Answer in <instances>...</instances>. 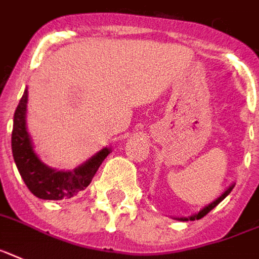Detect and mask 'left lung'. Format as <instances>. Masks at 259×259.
Here are the masks:
<instances>
[{"label": "left lung", "instance_id": "left-lung-1", "mask_svg": "<svg viewBox=\"0 0 259 259\" xmlns=\"http://www.w3.org/2000/svg\"><path fill=\"white\" fill-rule=\"evenodd\" d=\"M233 188H234V185H232V187H229V189H228V191L224 192V194H221V196H220V197L217 198L215 201H213V202H211V204H209L208 206H205V208L202 209V210L198 211L197 214H194V215H192V217H189V220H191V221H194V220H200V219H202L204 215L208 214V213L211 210V209H214L215 206H217V205H219L220 202H221L222 200H224V198H225L226 196H228V194L230 193V192H232ZM181 220H183V219H181ZM184 221H188V219H184Z\"/></svg>", "mask_w": 259, "mask_h": 259}]
</instances>
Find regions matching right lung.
<instances>
[{
    "mask_svg": "<svg viewBox=\"0 0 259 259\" xmlns=\"http://www.w3.org/2000/svg\"><path fill=\"white\" fill-rule=\"evenodd\" d=\"M27 90H25L14 112L12 131L13 157L29 191L42 200L71 198L84 191L93 180L100 164L103 163L110 149H102L94 157L75 170H55L45 165L35 155L31 140L26 131Z\"/></svg>",
    "mask_w": 259,
    "mask_h": 259,
    "instance_id": "right-lung-1",
    "label": "right lung"
}]
</instances>
